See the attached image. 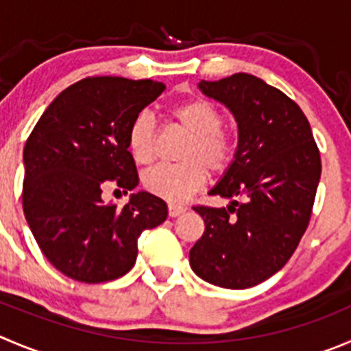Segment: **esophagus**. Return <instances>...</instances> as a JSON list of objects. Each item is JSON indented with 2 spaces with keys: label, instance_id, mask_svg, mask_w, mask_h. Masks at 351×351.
Here are the masks:
<instances>
[{
  "label": "esophagus",
  "instance_id": "1",
  "mask_svg": "<svg viewBox=\"0 0 351 351\" xmlns=\"http://www.w3.org/2000/svg\"><path fill=\"white\" fill-rule=\"evenodd\" d=\"M186 206L178 205V203H169V217H179L186 212Z\"/></svg>",
  "mask_w": 351,
  "mask_h": 351
}]
</instances>
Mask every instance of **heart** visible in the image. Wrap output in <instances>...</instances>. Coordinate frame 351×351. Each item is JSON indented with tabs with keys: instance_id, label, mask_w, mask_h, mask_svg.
<instances>
[{
	"instance_id": "obj_1",
	"label": "heart",
	"mask_w": 351,
	"mask_h": 351,
	"mask_svg": "<svg viewBox=\"0 0 351 351\" xmlns=\"http://www.w3.org/2000/svg\"><path fill=\"white\" fill-rule=\"evenodd\" d=\"M169 117L189 136L179 165H158L145 173V188L167 202H184L208 181V169L222 172L234 155V145L223 131V117L213 103L203 98L186 99L169 110ZM155 123L148 113L136 117L129 129V149L141 165L152 162Z\"/></svg>"
}]
</instances>
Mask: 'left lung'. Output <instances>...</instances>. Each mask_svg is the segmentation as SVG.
I'll return each instance as SVG.
<instances>
[{
    "instance_id": "1",
    "label": "left lung",
    "mask_w": 351,
    "mask_h": 351,
    "mask_svg": "<svg viewBox=\"0 0 351 351\" xmlns=\"http://www.w3.org/2000/svg\"><path fill=\"white\" fill-rule=\"evenodd\" d=\"M198 88L232 113L238 146L208 191L229 205L195 206L205 232L189 252V265L219 288H252L286 265L308 226L319 149L302 108L262 79L234 73Z\"/></svg>"
}]
</instances>
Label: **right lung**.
<instances>
[{
    "label": "right lung",
    "mask_w": 351,
    "mask_h": 351,
    "mask_svg": "<svg viewBox=\"0 0 351 351\" xmlns=\"http://www.w3.org/2000/svg\"><path fill=\"white\" fill-rule=\"evenodd\" d=\"M162 82L93 77L60 93L23 148V213L55 269L96 285L128 274L138 238L165 222L167 205L148 191L129 203H105L113 181L132 191L139 184L129 152V129L143 108L163 93Z\"/></svg>",
    "instance_id": "add662e5"
}]
</instances>
